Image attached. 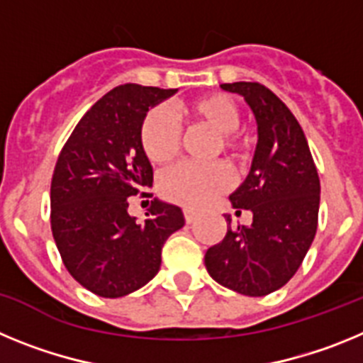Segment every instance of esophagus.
Masks as SVG:
<instances>
[{
	"label": "esophagus",
	"mask_w": 363,
	"mask_h": 363,
	"mask_svg": "<svg viewBox=\"0 0 363 363\" xmlns=\"http://www.w3.org/2000/svg\"><path fill=\"white\" fill-rule=\"evenodd\" d=\"M184 218H185V221H187V223H192V221L196 220V213H194V211H191V209H185L184 211Z\"/></svg>",
	"instance_id": "1"
}]
</instances>
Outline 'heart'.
<instances>
[{"label":"heart","mask_w":363,"mask_h":363,"mask_svg":"<svg viewBox=\"0 0 363 363\" xmlns=\"http://www.w3.org/2000/svg\"><path fill=\"white\" fill-rule=\"evenodd\" d=\"M184 112L194 123L205 125L218 134L216 149L229 152L234 158H243L249 150V140L236 133L240 125V111L233 99L214 92L184 104ZM140 142L147 158L156 165H165L178 156L182 147V130L171 112L156 107L143 118ZM233 185V172L223 162L200 165L179 163L172 167L160 179L162 194L172 203L189 209H200L214 198L229 191Z\"/></svg>","instance_id":"heart-1"}]
</instances>
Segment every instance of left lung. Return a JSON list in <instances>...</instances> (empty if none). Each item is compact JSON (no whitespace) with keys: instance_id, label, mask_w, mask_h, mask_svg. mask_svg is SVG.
Masks as SVG:
<instances>
[{"instance_id":"left-lung-1","label":"left lung","mask_w":363,"mask_h":363,"mask_svg":"<svg viewBox=\"0 0 363 363\" xmlns=\"http://www.w3.org/2000/svg\"><path fill=\"white\" fill-rule=\"evenodd\" d=\"M245 98L258 123V145L247 179L230 194L236 213L251 211L249 227L230 225L205 252L220 285L245 296L284 287L301 265L318 227L320 178L306 134L289 107L258 82L223 83Z\"/></svg>"}]
</instances>
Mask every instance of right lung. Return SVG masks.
I'll return each mask as SVG.
<instances>
[{"label":"right lung","mask_w":363,"mask_h":363,"mask_svg":"<svg viewBox=\"0 0 363 363\" xmlns=\"http://www.w3.org/2000/svg\"><path fill=\"white\" fill-rule=\"evenodd\" d=\"M176 89L125 83L99 98L74 127L50 182V229L70 277L104 298L152 280L162 247L185 225L179 207L150 201L145 221L127 213L130 196H152V167L140 142L147 111Z\"/></svg>","instance_id":"add662e5"}]
</instances>
